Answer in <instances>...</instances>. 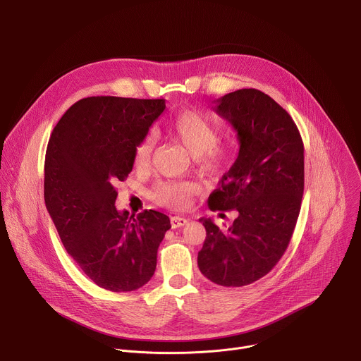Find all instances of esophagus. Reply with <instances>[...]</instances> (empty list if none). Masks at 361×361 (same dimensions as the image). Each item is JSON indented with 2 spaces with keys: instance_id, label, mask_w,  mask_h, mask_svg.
I'll use <instances>...</instances> for the list:
<instances>
[{
  "instance_id": "34e87169",
  "label": "esophagus",
  "mask_w": 361,
  "mask_h": 361,
  "mask_svg": "<svg viewBox=\"0 0 361 361\" xmlns=\"http://www.w3.org/2000/svg\"><path fill=\"white\" fill-rule=\"evenodd\" d=\"M187 223H188V220H187V219H184V217H180V216H174V217H171V227H173V228L183 227V226H185Z\"/></svg>"
}]
</instances>
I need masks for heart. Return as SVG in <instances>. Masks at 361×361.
Returning a JSON list of instances; mask_svg holds the SVG:
<instances>
[{"label":"heart","instance_id":"heart-1","mask_svg":"<svg viewBox=\"0 0 361 361\" xmlns=\"http://www.w3.org/2000/svg\"><path fill=\"white\" fill-rule=\"evenodd\" d=\"M167 134L181 142L198 166L210 173L224 170L230 161L233 151L230 145L220 144L217 126L200 111L187 110L178 113L166 127ZM152 152V140L145 137L135 148V166L145 167ZM195 185L184 181H161L151 191L152 200L170 209H183L187 205Z\"/></svg>","mask_w":361,"mask_h":361}]
</instances>
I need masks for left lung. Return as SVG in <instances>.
Segmentation results:
<instances>
[{"label": "left lung", "mask_w": 361, "mask_h": 361, "mask_svg": "<svg viewBox=\"0 0 361 361\" xmlns=\"http://www.w3.org/2000/svg\"><path fill=\"white\" fill-rule=\"evenodd\" d=\"M237 131L238 156L209 198L213 212H237L221 230L200 219L207 237L200 271L216 284L241 287L273 270L291 240L304 191V145L290 114L254 88L228 92L216 110Z\"/></svg>", "instance_id": "obj_1"}]
</instances>
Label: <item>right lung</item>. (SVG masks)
I'll return each instance as SVG.
<instances>
[{"label":"right lung","mask_w":361,"mask_h":361,"mask_svg":"<svg viewBox=\"0 0 361 361\" xmlns=\"http://www.w3.org/2000/svg\"><path fill=\"white\" fill-rule=\"evenodd\" d=\"M166 110V99L88 97L71 106L49 137L44 200L63 245L98 287L134 291L149 281L171 228L159 212L137 217L116 207V184L135 148Z\"/></svg>","instance_id":"obj_1"}]
</instances>
